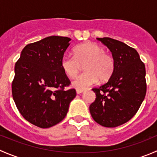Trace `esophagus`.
<instances>
[{"label": "esophagus", "instance_id": "34e87169", "mask_svg": "<svg viewBox=\"0 0 157 157\" xmlns=\"http://www.w3.org/2000/svg\"><path fill=\"white\" fill-rule=\"evenodd\" d=\"M84 91V90H79V89H77V94H80V93H83Z\"/></svg>", "mask_w": 157, "mask_h": 157}]
</instances>
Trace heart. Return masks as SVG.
I'll return each instance as SVG.
<instances>
[{
	"instance_id": "b5f03b06",
	"label": "heart",
	"mask_w": 157,
	"mask_h": 157,
	"mask_svg": "<svg viewBox=\"0 0 157 157\" xmlns=\"http://www.w3.org/2000/svg\"><path fill=\"white\" fill-rule=\"evenodd\" d=\"M61 66L64 74L71 78L77 76L83 66L85 72L73 81V86L79 90L94 84L99 79L106 81L113 74L115 67V58L105 49L94 42H86L74 49V56L64 55Z\"/></svg>"
}]
</instances>
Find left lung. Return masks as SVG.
Listing matches in <instances>:
<instances>
[{
    "instance_id": "obj_1",
    "label": "left lung",
    "mask_w": 157,
    "mask_h": 157,
    "mask_svg": "<svg viewBox=\"0 0 157 157\" xmlns=\"http://www.w3.org/2000/svg\"><path fill=\"white\" fill-rule=\"evenodd\" d=\"M115 58V67L109 80L92 90L96 100L90 112L96 122L106 128L124 124L137 113L146 96V70L137 51L120 41L97 38Z\"/></svg>"
}]
</instances>
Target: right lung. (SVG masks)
Returning a JSON list of instances; mask_svg holds the SVG:
<instances>
[{
    "label": "right lung",
    "mask_w": 157,
    "mask_h": 157,
    "mask_svg": "<svg viewBox=\"0 0 157 157\" xmlns=\"http://www.w3.org/2000/svg\"><path fill=\"white\" fill-rule=\"evenodd\" d=\"M71 40L54 36L28 44L16 62L13 98L22 116L39 128L61 122L77 94L66 90L71 81L61 66Z\"/></svg>",
    "instance_id": "right-lung-1"
}]
</instances>
